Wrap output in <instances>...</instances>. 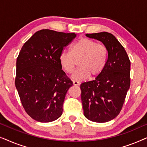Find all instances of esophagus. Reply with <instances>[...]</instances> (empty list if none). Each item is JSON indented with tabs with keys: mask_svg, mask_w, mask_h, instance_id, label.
I'll list each match as a JSON object with an SVG mask.
<instances>
[{
	"mask_svg": "<svg viewBox=\"0 0 147 147\" xmlns=\"http://www.w3.org/2000/svg\"><path fill=\"white\" fill-rule=\"evenodd\" d=\"M73 84H74V86H79L80 83H79V82H78L73 81Z\"/></svg>",
	"mask_w": 147,
	"mask_h": 147,
	"instance_id": "obj_1",
	"label": "esophagus"
}]
</instances>
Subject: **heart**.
I'll use <instances>...</instances> for the list:
<instances>
[{
	"instance_id": "obj_1",
	"label": "heart",
	"mask_w": 147,
	"mask_h": 147,
	"mask_svg": "<svg viewBox=\"0 0 147 147\" xmlns=\"http://www.w3.org/2000/svg\"><path fill=\"white\" fill-rule=\"evenodd\" d=\"M78 61L79 68L72 75L77 81H83L90 77H98L103 71L107 61V50L102 44L94 40L81 38L72 45L71 51H62L59 60L62 69L67 74H71Z\"/></svg>"
}]
</instances>
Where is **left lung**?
Listing matches in <instances>:
<instances>
[{"instance_id": "obj_1", "label": "left lung", "mask_w": 147, "mask_h": 147, "mask_svg": "<svg viewBox=\"0 0 147 147\" xmlns=\"http://www.w3.org/2000/svg\"><path fill=\"white\" fill-rule=\"evenodd\" d=\"M107 50V61L101 74L80 86L84 114L95 122H106L121 111L130 84V61L123 46L108 32L86 34Z\"/></svg>"}]
</instances>
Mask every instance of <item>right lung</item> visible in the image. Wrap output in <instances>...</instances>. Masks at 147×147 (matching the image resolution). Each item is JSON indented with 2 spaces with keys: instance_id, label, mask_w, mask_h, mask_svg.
I'll return each instance as SVG.
<instances>
[{
  "instance_id": "right-lung-1",
  "label": "right lung",
  "mask_w": 147,
  "mask_h": 147,
  "mask_svg": "<svg viewBox=\"0 0 147 147\" xmlns=\"http://www.w3.org/2000/svg\"><path fill=\"white\" fill-rule=\"evenodd\" d=\"M76 37L49 29L36 32L17 59L15 86L28 115L40 122L61 116L66 93L73 82L62 70L59 54Z\"/></svg>"
}]
</instances>
